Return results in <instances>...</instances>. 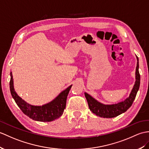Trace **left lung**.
<instances>
[{
	"label": "left lung",
	"instance_id": "obj_1",
	"mask_svg": "<svg viewBox=\"0 0 149 149\" xmlns=\"http://www.w3.org/2000/svg\"><path fill=\"white\" fill-rule=\"evenodd\" d=\"M136 59L137 65L135 72L136 81L132 90L130 93L129 97L127 98L124 101L116 103V104L104 105L98 102L97 100L93 98L88 93H84L89 108L93 113H95L97 116L104 117V118H112V117H115L125 112L133 104V102L135 99L136 93L139 89L140 84V75L139 74V70H138L139 63H138V58L137 56Z\"/></svg>",
	"mask_w": 149,
	"mask_h": 149
}]
</instances>
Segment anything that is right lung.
I'll list each match as a JSON object with an SVG mask.
<instances>
[{
    "label": "right lung",
    "instance_id": "obj_1",
    "mask_svg": "<svg viewBox=\"0 0 149 149\" xmlns=\"http://www.w3.org/2000/svg\"><path fill=\"white\" fill-rule=\"evenodd\" d=\"M10 91L15 102L22 111L30 119L41 122H50L59 118L63 113L66 107L67 98L72 86L61 92L57 97L49 103L42 106H35L26 103L20 98L15 91L13 74L10 73Z\"/></svg>",
    "mask_w": 149,
    "mask_h": 149
}]
</instances>
